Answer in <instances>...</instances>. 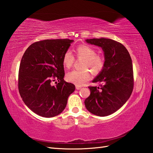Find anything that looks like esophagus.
I'll return each mask as SVG.
<instances>
[{"label": "esophagus", "mask_w": 153, "mask_h": 153, "mask_svg": "<svg viewBox=\"0 0 153 153\" xmlns=\"http://www.w3.org/2000/svg\"><path fill=\"white\" fill-rule=\"evenodd\" d=\"M81 88H82V87L80 86H76V90H80Z\"/></svg>", "instance_id": "esophagus-1"}]
</instances>
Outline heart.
I'll use <instances>...</instances> for the list:
<instances>
[{
  "mask_svg": "<svg viewBox=\"0 0 153 153\" xmlns=\"http://www.w3.org/2000/svg\"><path fill=\"white\" fill-rule=\"evenodd\" d=\"M75 53L78 59H82L81 63L82 70L72 71L66 74V80L77 86H82L90 79V73L97 75L100 73L105 67V59L103 56L96 53V50L89 45H82L76 47ZM63 66L67 69L73 65L74 57L69 51L64 53L63 56Z\"/></svg>",
  "mask_w": 153,
  "mask_h": 153,
  "instance_id": "obj_1",
  "label": "heart"
}]
</instances>
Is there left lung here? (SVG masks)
Here are the masks:
<instances>
[{"instance_id":"1","label":"left lung","mask_w":153,"mask_h":153,"mask_svg":"<svg viewBox=\"0 0 153 153\" xmlns=\"http://www.w3.org/2000/svg\"><path fill=\"white\" fill-rule=\"evenodd\" d=\"M86 42L101 47L104 52L105 67L92 80L100 87L89 86V97L84 101L87 110L105 117L123 106L134 88L133 66L130 53L121 43L110 39H86Z\"/></svg>"}]
</instances>
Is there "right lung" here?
Segmentation results:
<instances>
[{"instance_id": "1", "label": "right lung", "mask_w": 153, "mask_h": 153, "mask_svg": "<svg viewBox=\"0 0 153 153\" xmlns=\"http://www.w3.org/2000/svg\"><path fill=\"white\" fill-rule=\"evenodd\" d=\"M73 40L47 39L34 42L20 63L18 89L25 104L43 117L57 116L65 109L68 97L75 90L64 80L63 56ZM56 78L59 82L53 85Z\"/></svg>"}]
</instances>
